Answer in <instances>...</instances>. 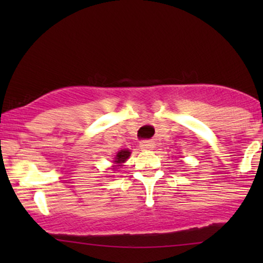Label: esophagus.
Listing matches in <instances>:
<instances>
[{
  "mask_svg": "<svg viewBox=\"0 0 263 263\" xmlns=\"http://www.w3.org/2000/svg\"><path fill=\"white\" fill-rule=\"evenodd\" d=\"M140 147H141L142 149L151 151L156 147V143H154L152 140H142V141L140 142Z\"/></svg>",
  "mask_w": 263,
  "mask_h": 263,
  "instance_id": "1",
  "label": "esophagus"
}]
</instances>
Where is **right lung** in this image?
Returning a JSON list of instances; mask_svg holds the SVG:
<instances>
[{"label":"right lung","mask_w":263,"mask_h":263,"mask_svg":"<svg viewBox=\"0 0 263 263\" xmlns=\"http://www.w3.org/2000/svg\"><path fill=\"white\" fill-rule=\"evenodd\" d=\"M129 156H130V152H129L128 149H122V151H120V152L117 153V156H116V158H115L114 163H116V164L123 163V161H125V160L128 159Z\"/></svg>","instance_id":"obj_1"}]
</instances>
